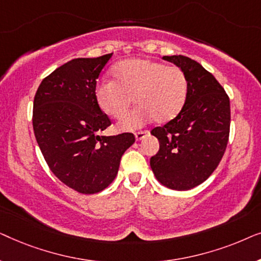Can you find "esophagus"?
Segmentation results:
<instances>
[{"label": "esophagus", "instance_id": "34e87169", "mask_svg": "<svg viewBox=\"0 0 261 261\" xmlns=\"http://www.w3.org/2000/svg\"><path fill=\"white\" fill-rule=\"evenodd\" d=\"M148 133H149L148 130H140V132H137V133H135V139H137L138 141L141 140V139H144Z\"/></svg>", "mask_w": 261, "mask_h": 261}]
</instances>
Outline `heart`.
Listing matches in <instances>:
<instances>
[{
    "label": "heart",
    "mask_w": 261,
    "mask_h": 261,
    "mask_svg": "<svg viewBox=\"0 0 261 261\" xmlns=\"http://www.w3.org/2000/svg\"><path fill=\"white\" fill-rule=\"evenodd\" d=\"M115 81L98 82L95 96L103 112L122 119L129 112L133 97L138 107L120 122L121 129H135L154 119L166 122L181 112L189 94L187 74L178 66L149 59H128L113 69Z\"/></svg>",
    "instance_id": "heart-1"
}]
</instances>
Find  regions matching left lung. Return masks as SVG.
Returning a JSON list of instances; mask_svg holds the SVG:
<instances>
[{
    "label": "left lung",
    "instance_id": "obj_1",
    "mask_svg": "<svg viewBox=\"0 0 261 261\" xmlns=\"http://www.w3.org/2000/svg\"><path fill=\"white\" fill-rule=\"evenodd\" d=\"M187 74L189 94L181 112L151 133L159 151L151 169L160 183L189 190L208 179L222 159L230 129L229 97L216 78L185 56H164Z\"/></svg>",
    "mask_w": 261,
    "mask_h": 261
}]
</instances>
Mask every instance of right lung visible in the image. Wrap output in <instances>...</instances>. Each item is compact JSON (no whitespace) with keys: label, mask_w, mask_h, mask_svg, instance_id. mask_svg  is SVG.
Instances as JSON below:
<instances>
[{"label":"right lung","mask_w":261,"mask_h":261,"mask_svg":"<svg viewBox=\"0 0 261 261\" xmlns=\"http://www.w3.org/2000/svg\"><path fill=\"white\" fill-rule=\"evenodd\" d=\"M113 53L77 58L42 80L33 103V130L49 170L74 191L91 195L115 179L132 133L101 137L112 124L95 96L101 71Z\"/></svg>","instance_id":"right-lung-1"}]
</instances>
